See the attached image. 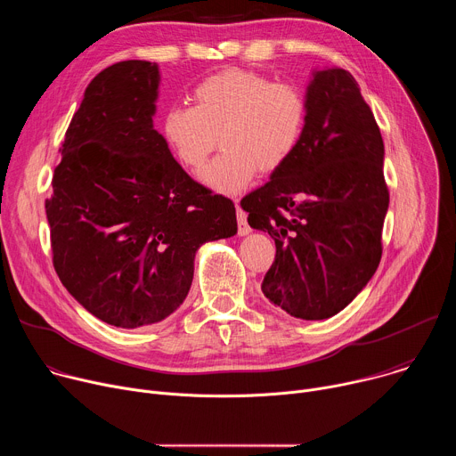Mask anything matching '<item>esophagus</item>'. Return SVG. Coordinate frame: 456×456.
Instances as JSON below:
<instances>
[{"label":"esophagus","mask_w":456,"mask_h":456,"mask_svg":"<svg viewBox=\"0 0 456 456\" xmlns=\"http://www.w3.org/2000/svg\"><path fill=\"white\" fill-rule=\"evenodd\" d=\"M236 218H238V234L247 236L250 232V225L247 224V215L241 211V208L236 204Z\"/></svg>","instance_id":"obj_1"}]
</instances>
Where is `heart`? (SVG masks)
Instances as JSON below:
<instances>
[{
  "label": "heart",
  "mask_w": 456,
  "mask_h": 456,
  "mask_svg": "<svg viewBox=\"0 0 456 456\" xmlns=\"http://www.w3.org/2000/svg\"><path fill=\"white\" fill-rule=\"evenodd\" d=\"M306 126L305 94L292 83H271L247 70H224L192 90V108H169L160 124L176 162L199 173L215 151L224 153L204 171L213 191L238 194L257 167L276 171L296 153Z\"/></svg>",
  "instance_id": "heart-1"
}]
</instances>
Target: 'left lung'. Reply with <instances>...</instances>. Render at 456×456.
<instances>
[{
    "mask_svg": "<svg viewBox=\"0 0 456 456\" xmlns=\"http://www.w3.org/2000/svg\"><path fill=\"white\" fill-rule=\"evenodd\" d=\"M305 99L296 153L240 206L276 243L265 297L319 321L350 305L375 274L389 192L380 129L352 74L314 70Z\"/></svg>",
    "mask_w": 456,
    "mask_h": 456,
    "instance_id": "1",
    "label": "left lung"
}]
</instances>
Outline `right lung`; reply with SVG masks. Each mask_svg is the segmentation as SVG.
Segmentation results:
<instances>
[{"label": "right lung", "mask_w": 456, "mask_h": 456, "mask_svg": "<svg viewBox=\"0 0 456 456\" xmlns=\"http://www.w3.org/2000/svg\"><path fill=\"white\" fill-rule=\"evenodd\" d=\"M159 85L150 61L94 77L45 202L61 283L118 329L171 315L191 289L197 250L238 232L234 204L194 182L153 127Z\"/></svg>", "instance_id": "right-lung-1"}]
</instances>
